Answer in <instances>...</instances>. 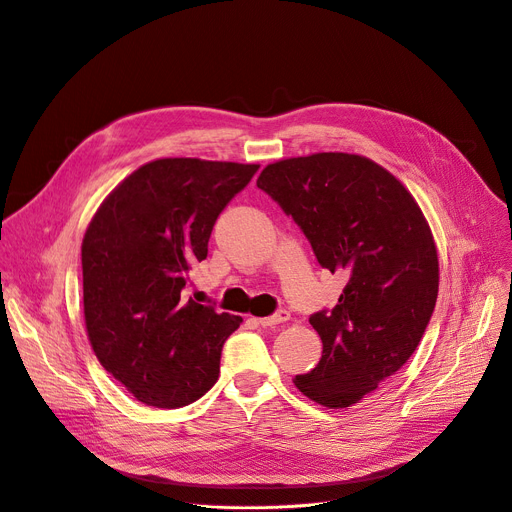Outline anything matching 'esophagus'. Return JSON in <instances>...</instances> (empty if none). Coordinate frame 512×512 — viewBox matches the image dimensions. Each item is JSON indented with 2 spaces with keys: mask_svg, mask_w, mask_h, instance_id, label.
Wrapping results in <instances>:
<instances>
[{
  "mask_svg": "<svg viewBox=\"0 0 512 512\" xmlns=\"http://www.w3.org/2000/svg\"><path fill=\"white\" fill-rule=\"evenodd\" d=\"M290 318V312L280 308L277 312H273L271 316H263V318H257V322L261 324V327H273V324H280V322H286Z\"/></svg>",
  "mask_w": 512,
  "mask_h": 512,
  "instance_id": "34e87169",
  "label": "esophagus"
}]
</instances>
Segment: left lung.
<instances>
[{
    "mask_svg": "<svg viewBox=\"0 0 512 512\" xmlns=\"http://www.w3.org/2000/svg\"><path fill=\"white\" fill-rule=\"evenodd\" d=\"M257 188L300 226L320 267L347 273L339 302L310 314L322 357L294 380L310 400L347 408L394 376L427 331L439 292L431 228L404 185L359 155L277 161Z\"/></svg>",
    "mask_w": 512,
    "mask_h": 512,
    "instance_id": "1",
    "label": "left lung"
}]
</instances>
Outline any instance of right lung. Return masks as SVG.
Listing matches in <instances>:
<instances>
[{"label": "right lung", "instance_id": "right-lung-1", "mask_svg": "<svg viewBox=\"0 0 512 512\" xmlns=\"http://www.w3.org/2000/svg\"><path fill=\"white\" fill-rule=\"evenodd\" d=\"M259 165L157 159L128 175L81 245L83 312L96 357L138 402L179 408L218 380L241 316L185 302L212 228Z\"/></svg>", "mask_w": 512, "mask_h": 512}]
</instances>
